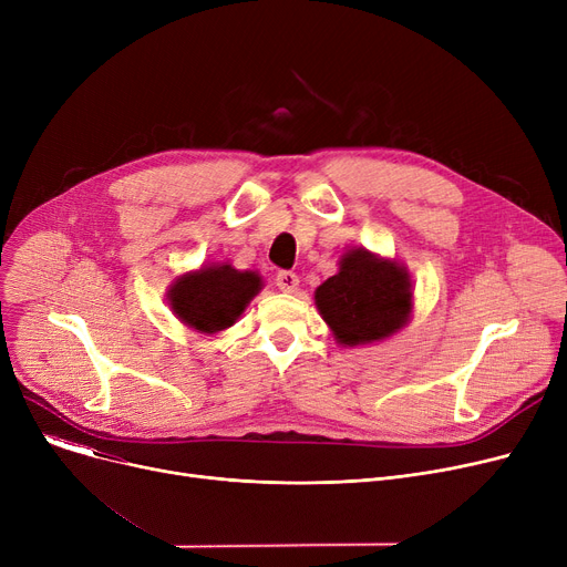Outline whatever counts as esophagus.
I'll list each match as a JSON object with an SVG mask.
<instances>
[{
  "label": "esophagus",
  "instance_id": "esophagus-1",
  "mask_svg": "<svg viewBox=\"0 0 567 567\" xmlns=\"http://www.w3.org/2000/svg\"><path fill=\"white\" fill-rule=\"evenodd\" d=\"M276 285H278V289H280V291L291 293V291H296V287H299V276L291 274V271H278V276H276Z\"/></svg>",
  "mask_w": 567,
  "mask_h": 567
}]
</instances>
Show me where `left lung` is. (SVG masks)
<instances>
[{
	"label": "left lung",
	"mask_w": 567,
	"mask_h": 567,
	"mask_svg": "<svg viewBox=\"0 0 567 567\" xmlns=\"http://www.w3.org/2000/svg\"><path fill=\"white\" fill-rule=\"evenodd\" d=\"M315 306L342 347L391 338L413 310L406 266L365 248L347 250L340 271L317 287Z\"/></svg>",
	"instance_id": "1"
}]
</instances>
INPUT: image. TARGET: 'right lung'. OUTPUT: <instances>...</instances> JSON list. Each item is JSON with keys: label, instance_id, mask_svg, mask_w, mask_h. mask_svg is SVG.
Listing matches in <instances>:
<instances>
[{"label": "right lung", "instance_id": "obj_1", "mask_svg": "<svg viewBox=\"0 0 567 567\" xmlns=\"http://www.w3.org/2000/svg\"><path fill=\"white\" fill-rule=\"evenodd\" d=\"M259 289V274L236 271L231 264H212L178 276L167 289V303L188 329L214 336L241 317Z\"/></svg>", "mask_w": 567, "mask_h": 567}]
</instances>
